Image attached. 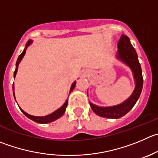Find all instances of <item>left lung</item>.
<instances>
[{
    "instance_id": "8db88e82",
    "label": "left lung",
    "mask_w": 158,
    "mask_h": 158,
    "mask_svg": "<svg viewBox=\"0 0 158 158\" xmlns=\"http://www.w3.org/2000/svg\"><path fill=\"white\" fill-rule=\"evenodd\" d=\"M115 57L130 68L134 78L135 88L131 95L127 100L116 106L102 107L90 102L91 109L94 113L101 117L108 118H119L128 113L137 102L142 91L143 83L142 70L138 60L137 53L127 35H122L118 40V50L115 53Z\"/></svg>"
}]
</instances>
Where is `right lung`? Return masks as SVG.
Segmentation results:
<instances>
[{
  "label": "right lung",
  "mask_w": 158,
  "mask_h": 158,
  "mask_svg": "<svg viewBox=\"0 0 158 158\" xmlns=\"http://www.w3.org/2000/svg\"><path fill=\"white\" fill-rule=\"evenodd\" d=\"M32 43V40H28V42H27L26 45H25V48L24 49L23 52H22V53L20 54V56H19V58H18L17 60V62H16V65H15V70L14 72V78L16 76V73H17V71H18V68H19V64H20V62L22 61V58L24 57V56H25V52H26V49L28 47V46H30V45ZM75 85H76V81H75L74 82H73V84H72L71 87H70V92H71L73 90V88H74ZM12 88H13V94H14V97H15V85H14V83H13V86H12ZM67 103H68V99H67L66 100V102H64V104L62 106H61L60 108H59L58 109H56V111H54L53 112H52V113L49 114V115H45V116H34V115H29V114H28L27 112H25V111L22 110V109H21L20 107V109L21 111H22V112H23L24 114H25V115H26L27 117H28V118H30V119H31L32 121L35 122V123H41V124H44V123H52V122L55 121V120H56L57 118H60L61 116H62L64 114V112H65L66 111V108H67Z\"/></svg>",
  "instance_id": "obj_1"
}]
</instances>
